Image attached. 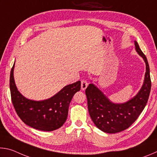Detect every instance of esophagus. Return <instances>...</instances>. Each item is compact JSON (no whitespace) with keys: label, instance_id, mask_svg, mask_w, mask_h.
I'll list each match as a JSON object with an SVG mask.
<instances>
[{"label":"esophagus","instance_id":"obj_1","mask_svg":"<svg viewBox=\"0 0 157 157\" xmlns=\"http://www.w3.org/2000/svg\"><path fill=\"white\" fill-rule=\"evenodd\" d=\"M87 86H88V82L85 79H82L81 81V89L82 91H84L87 88Z\"/></svg>","mask_w":157,"mask_h":157}]
</instances>
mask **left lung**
<instances>
[{"label":"left lung","mask_w":157,"mask_h":157,"mask_svg":"<svg viewBox=\"0 0 157 157\" xmlns=\"http://www.w3.org/2000/svg\"><path fill=\"white\" fill-rule=\"evenodd\" d=\"M134 45L145 63L146 72L143 86L134 98L124 103H114L92 83L85 91L91 120L98 129L109 134L122 132L131 126L144 109L150 95L151 79L147 59L136 41Z\"/></svg>","instance_id":"8db88e82"}]
</instances>
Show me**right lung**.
Segmentation results:
<instances>
[{"label": "right lung", "instance_id": "right-lung-1", "mask_svg": "<svg viewBox=\"0 0 157 157\" xmlns=\"http://www.w3.org/2000/svg\"><path fill=\"white\" fill-rule=\"evenodd\" d=\"M14 63L10 73V88L16 112L27 125L41 131H54L65 123L69 105L73 95L81 88V82L68 84L48 99L33 100L18 91L14 78Z\"/></svg>", "mask_w": 157, "mask_h": 157}]
</instances>
